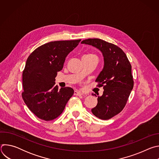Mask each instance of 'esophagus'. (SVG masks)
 Instances as JSON below:
<instances>
[{
  "label": "esophagus",
  "instance_id": "1",
  "mask_svg": "<svg viewBox=\"0 0 159 159\" xmlns=\"http://www.w3.org/2000/svg\"><path fill=\"white\" fill-rule=\"evenodd\" d=\"M82 93L80 92V91H78V90H75L74 91V95L75 96H81L82 95Z\"/></svg>",
  "mask_w": 159,
  "mask_h": 159
}]
</instances>
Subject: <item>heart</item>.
<instances>
[{
  "label": "heart",
  "instance_id": "heart-1",
  "mask_svg": "<svg viewBox=\"0 0 159 159\" xmlns=\"http://www.w3.org/2000/svg\"><path fill=\"white\" fill-rule=\"evenodd\" d=\"M90 56H95L94 55H93V54H87V55H85L84 57H90Z\"/></svg>",
  "mask_w": 159,
  "mask_h": 159
}]
</instances>
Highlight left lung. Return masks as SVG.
I'll return each mask as SVG.
<instances>
[{
    "label": "left lung",
    "instance_id": "1",
    "mask_svg": "<svg viewBox=\"0 0 159 159\" xmlns=\"http://www.w3.org/2000/svg\"><path fill=\"white\" fill-rule=\"evenodd\" d=\"M81 43L92 45L102 53L104 67L96 82L98 87H103L104 92L91 111L99 119H111L123 109L133 88L131 65L125 52L114 44L98 38L85 39Z\"/></svg>",
    "mask_w": 159,
    "mask_h": 159
}]
</instances>
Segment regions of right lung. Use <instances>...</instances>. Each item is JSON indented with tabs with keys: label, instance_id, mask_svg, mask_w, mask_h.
<instances>
[{
	"label": "right lung",
	"instance_id": "right-lung-1",
	"mask_svg": "<svg viewBox=\"0 0 159 159\" xmlns=\"http://www.w3.org/2000/svg\"><path fill=\"white\" fill-rule=\"evenodd\" d=\"M80 41H51L37 48L28 57L22 72V97L39 119L51 121L58 117L73 96L72 88L58 89L55 81L57 72L63 69L65 58Z\"/></svg>",
	"mask_w": 159,
	"mask_h": 159
}]
</instances>
